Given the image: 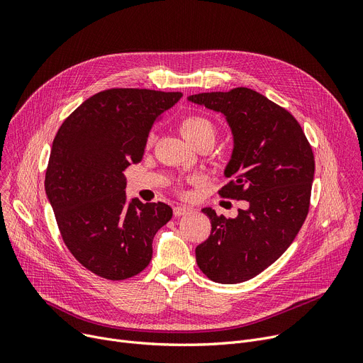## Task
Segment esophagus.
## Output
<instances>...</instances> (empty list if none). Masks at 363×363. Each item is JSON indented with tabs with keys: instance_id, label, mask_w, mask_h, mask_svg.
<instances>
[{
	"instance_id": "34e87169",
	"label": "esophagus",
	"mask_w": 363,
	"mask_h": 363,
	"mask_svg": "<svg viewBox=\"0 0 363 363\" xmlns=\"http://www.w3.org/2000/svg\"><path fill=\"white\" fill-rule=\"evenodd\" d=\"M189 212H191V208L185 207V206H177V207H174V215H175V216H184V215H186V213H189Z\"/></svg>"
}]
</instances>
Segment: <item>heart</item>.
I'll return each instance as SVG.
<instances>
[{"label": "heart", "mask_w": 363, "mask_h": 363, "mask_svg": "<svg viewBox=\"0 0 363 363\" xmlns=\"http://www.w3.org/2000/svg\"><path fill=\"white\" fill-rule=\"evenodd\" d=\"M181 132L186 138V141L194 143L201 137H213L215 138V126L207 119L201 116H188L181 123ZM152 141V135L150 137V143Z\"/></svg>", "instance_id": "obj_1"}]
</instances>
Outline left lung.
<instances>
[{"label":"left lung","mask_w":363,"mask_h":363,"mask_svg":"<svg viewBox=\"0 0 363 363\" xmlns=\"http://www.w3.org/2000/svg\"><path fill=\"white\" fill-rule=\"evenodd\" d=\"M186 100L222 113L234 145L223 170L233 181L219 194L249 204L234 219L201 208L212 231L197 245V264L215 282H244L271 266L298 234L309 211L313 152L293 114L257 91L241 86Z\"/></svg>","instance_id":"left-lung-1"}]
</instances>
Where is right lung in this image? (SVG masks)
<instances>
[{
  "label": "right lung",
  "mask_w": 363,
  "mask_h": 363,
  "mask_svg": "<svg viewBox=\"0 0 363 363\" xmlns=\"http://www.w3.org/2000/svg\"><path fill=\"white\" fill-rule=\"evenodd\" d=\"M181 92L114 88L85 100L52 141L45 193L70 253L111 281L145 269L152 238L172 218L164 203L126 199L123 170L143 160L148 133Z\"/></svg>",
  "instance_id": "right-lung-1"
}]
</instances>
